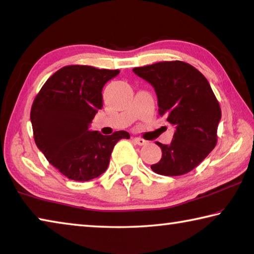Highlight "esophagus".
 <instances>
[{
	"instance_id": "obj_1",
	"label": "esophagus",
	"mask_w": 254,
	"mask_h": 254,
	"mask_svg": "<svg viewBox=\"0 0 254 254\" xmlns=\"http://www.w3.org/2000/svg\"><path fill=\"white\" fill-rule=\"evenodd\" d=\"M133 142L136 143L137 145H145V144H148V141L147 140L142 139V137H137V136L133 137Z\"/></svg>"
}]
</instances>
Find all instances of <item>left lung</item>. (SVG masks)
<instances>
[{
  "label": "left lung",
  "mask_w": 254,
  "mask_h": 254,
  "mask_svg": "<svg viewBox=\"0 0 254 254\" xmlns=\"http://www.w3.org/2000/svg\"><path fill=\"white\" fill-rule=\"evenodd\" d=\"M133 71L153 86L159 115L176 128L169 144L156 142L162 157L151 169L163 176L189 173L217 143L222 112L208 80L195 67L180 60L136 67Z\"/></svg>",
  "instance_id": "left-lung-1"
}]
</instances>
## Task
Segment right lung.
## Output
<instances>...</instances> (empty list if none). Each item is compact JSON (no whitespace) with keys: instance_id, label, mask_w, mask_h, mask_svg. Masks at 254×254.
<instances>
[{"instance_id":"1","label":"right lung","mask_w":254,"mask_h":254,"mask_svg":"<svg viewBox=\"0 0 254 254\" xmlns=\"http://www.w3.org/2000/svg\"><path fill=\"white\" fill-rule=\"evenodd\" d=\"M119 69L71 65L50 76L31 107L33 137L51 165L76 182H88L107 169L119 140L126 131L103 135L91 131L94 117L103 107L102 91Z\"/></svg>"}]
</instances>
